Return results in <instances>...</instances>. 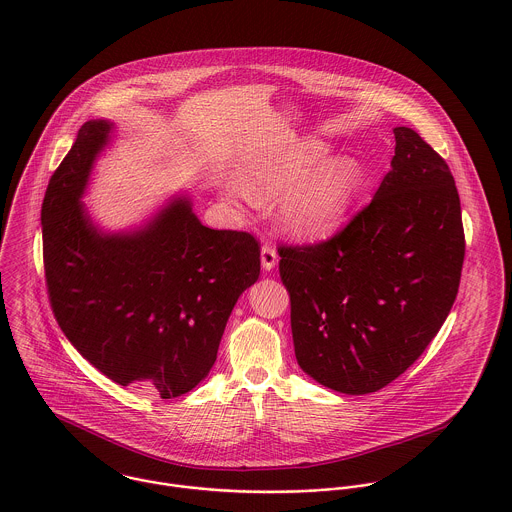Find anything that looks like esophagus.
<instances>
[{"instance_id": "1", "label": "esophagus", "mask_w": 512, "mask_h": 512, "mask_svg": "<svg viewBox=\"0 0 512 512\" xmlns=\"http://www.w3.org/2000/svg\"><path fill=\"white\" fill-rule=\"evenodd\" d=\"M260 260H262V268H264L266 272H270V270H274L276 264H278V254H276V250H274L272 246L266 244V246H262Z\"/></svg>"}]
</instances>
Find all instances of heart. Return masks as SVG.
<instances>
[{
    "label": "heart",
    "mask_w": 512,
    "mask_h": 512,
    "mask_svg": "<svg viewBox=\"0 0 512 512\" xmlns=\"http://www.w3.org/2000/svg\"><path fill=\"white\" fill-rule=\"evenodd\" d=\"M321 138H286L246 153L236 171L240 191L224 197L242 203L276 199L274 219L295 240L329 236L349 215L363 183L365 167L355 155H331Z\"/></svg>",
    "instance_id": "heart-1"
}]
</instances>
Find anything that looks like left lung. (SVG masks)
<instances>
[{
	"mask_svg": "<svg viewBox=\"0 0 512 512\" xmlns=\"http://www.w3.org/2000/svg\"><path fill=\"white\" fill-rule=\"evenodd\" d=\"M370 205L331 240L280 248L297 365L343 394L384 388L424 353L451 311L465 256L447 163L412 128Z\"/></svg>",
	"mask_w": 512,
	"mask_h": 512,
	"instance_id": "obj_1",
	"label": "left lung"
}]
</instances>
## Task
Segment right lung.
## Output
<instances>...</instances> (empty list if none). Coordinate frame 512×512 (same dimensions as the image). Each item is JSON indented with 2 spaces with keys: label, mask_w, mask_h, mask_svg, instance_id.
Listing matches in <instances>:
<instances>
[{
  "label": "right lung",
  "mask_w": 512,
  "mask_h": 512,
  "mask_svg": "<svg viewBox=\"0 0 512 512\" xmlns=\"http://www.w3.org/2000/svg\"><path fill=\"white\" fill-rule=\"evenodd\" d=\"M114 122L88 120L53 173L43 260L55 317L74 349L110 380L177 398L217 361L226 321L260 276L254 236L215 230L171 195L149 219L106 230L82 203Z\"/></svg>",
  "instance_id": "obj_1"
}]
</instances>
